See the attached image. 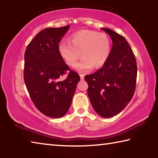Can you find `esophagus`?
Listing matches in <instances>:
<instances>
[{"instance_id": "esophagus-1", "label": "esophagus", "mask_w": 158, "mask_h": 158, "mask_svg": "<svg viewBox=\"0 0 158 158\" xmlns=\"http://www.w3.org/2000/svg\"><path fill=\"white\" fill-rule=\"evenodd\" d=\"M80 78H81V80L84 79V74H80Z\"/></svg>"}]
</instances>
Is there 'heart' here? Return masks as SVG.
Segmentation results:
<instances>
[{"mask_svg": "<svg viewBox=\"0 0 158 158\" xmlns=\"http://www.w3.org/2000/svg\"><path fill=\"white\" fill-rule=\"evenodd\" d=\"M58 53L69 66L74 68L77 61L81 60L77 68L81 72L89 71L93 67L100 68L108 60L111 53V42L105 34L83 30L74 33L69 38L58 44Z\"/></svg>", "mask_w": 158, "mask_h": 158, "instance_id": "1", "label": "heart"}]
</instances>
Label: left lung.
I'll list each match as a JSON object with an SVG mask.
<instances>
[{
	"label": "left lung",
	"instance_id": "8db88e82",
	"mask_svg": "<svg viewBox=\"0 0 158 158\" xmlns=\"http://www.w3.org/2000/svg\"><path fill=\"white\" fill-rule=\"evenodd\" d=\"M113 41L108 60L98 71L85 75L87 93L96 113L110 118L120 113L132 98L136 89L137 67L135 54L123 36L102 28Z\"/></svg>",
	"mask_w": 158,
	"mask_h": 158
}]
</instances>
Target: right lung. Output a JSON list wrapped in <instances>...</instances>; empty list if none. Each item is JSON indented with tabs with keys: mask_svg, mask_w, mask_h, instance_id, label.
Returning a JSON list of instances; mask_svg holds the SVG:
<instances>
[{
	"mask_svg": "<svg viewBox=\"0 0 158 158\" xmlns=\"http://www.w3.org/2000/svg\"><path fill=\"white\" fill-rule=\"evenodd\" d=\"M69 28H47L26 47L23 79L34 105L53 118L63 116L70 107L80 77L71 70L58 53V44ZM67 74L66 78L60 77Z\"/></svg>",
	"mask_w": 158,
	"mask_h": 158,
	"instance_id": "1",
	"label": "right lung"
}]
</instances>
